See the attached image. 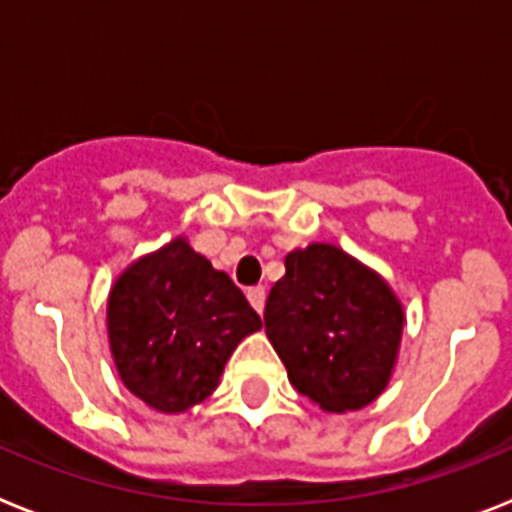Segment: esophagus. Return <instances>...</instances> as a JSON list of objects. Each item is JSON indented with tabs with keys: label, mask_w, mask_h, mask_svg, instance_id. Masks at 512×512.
<instances>
[{
	"label": "esophagus",
	"mask_w": 512,
	"mask_h": 512,
	"mask_svg": "<svg viewBox=\"0 0 512 512\" xmlns=\"http://www.w3.org/2000/svg\"><path fill=\"white\" fill-rule=\"evenodd\" d=\"M247 297H249V303H252V308H255L257 313H263V308H265V287H249L247 289Z\"/></svg>",
	"instance_id": "esophagus-1"
}]
</instances>
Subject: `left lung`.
Returning <instances> with one entry per match:
<instances>
[{
    "mask_svg": "<svg viewBox=\"0 0 512 512\" xmlns=\"http://www.w3.org/2000/svg\"><path fill=\"white\" fill-rule=\"evenodd\" d=\"M265 300V332L289 382L324 412L372 404L390 380L404 308L390 287L332 244L289 252Z\"/></svg>",
    "mask_w": 512,
    "mask_h": 512,
    "instance_id": "8db88e82",
    "label": "left lung"
}]
</instances>
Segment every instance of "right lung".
Returning a JSON list of instances; mask_svg holds the SVG:
<instances>
[{
  "label": "right lung",
  "instance_id": "1",
  "mask_svg": "<svg viewBox=\"0 0 512 512\" xmlns=\"http://www.w3.org/2000/svg\"><path fill=\"white\" fill-rule=\"evenodd\" d=\"M260 327L228 273L215 271L185 239L132 263L108 297V340L119 377L164 414L201 404L236 345Z\"/></svg>",
  "mask_w": 512,
  "mask_h": 512
}]
</instances>
